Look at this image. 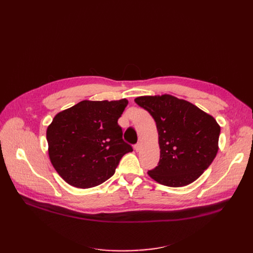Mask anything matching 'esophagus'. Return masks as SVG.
Wrapping results in <instances>:
<instances>
[{"label":"esophagus","mask_w":253,"mask_h":253,"mask_svg":"<svg viewBox=\"0 0 253 253\" xmlns=\"http://www.w3.org/2000/svg\"><path fill=\"white\" fill-rule=\"evenodd\" d=\"M140 149H141V142H138V143H136V144L134 145V150H135L136 152H139Z\"/></svg>","instance_id":"1"}]
</instances>
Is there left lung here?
<instances>
[{
    "label": "left lung",
    "mask_w": 253,
    "mask_h": 253,
    "mask_svg": "<svg viewBox=\"0 0 253 253\" xmlns=\"http://www.w3.org/2000/svg\"><path fill=\"white\" fill-rule=\"evenodd\" d=\"M134 101L154 118L160 161L148 174L157 182L179 188L194 182L218 151L220 126L211 115L173 95L139 96Z\"/></svg>",
    "instance_id": "left-lung-1"
}]
</instances>
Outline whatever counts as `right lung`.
<instances>
[{"label":"right lung","mask_w":253,"mask_h":253,"mask_svg":"<svg viewBox=\"0 0 253 253\" xmlns=\"http://www.w3.org/2000/svg\"><path fill=\"white\" fill-rule=\"evenodd\" d=\"M127 104L126 98L83 100L53 118L46 131L48 154L64 181L89 189L114 175L121 158L133 151L118 125Z\"/></svg>","instance_id":"right-lung-1"}]
</instances>
